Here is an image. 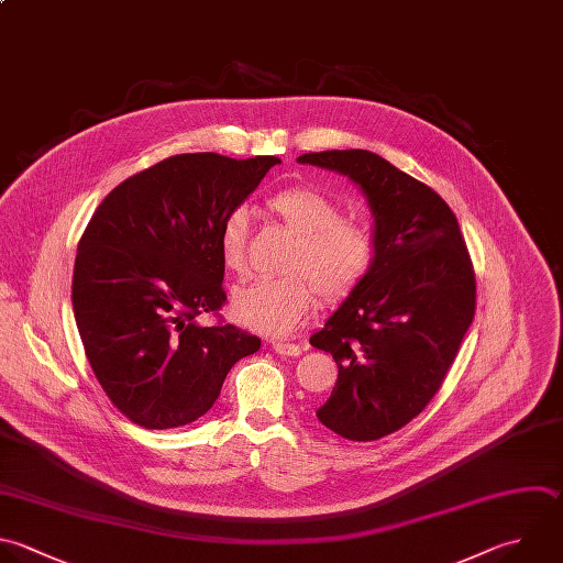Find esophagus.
<instances>
[{
    "mask_svg": "<svg viewBox=\"0 0 563 563\" xmlns=\"http://www.w3.org/2000/svg\"><path fill=\"white\" fill-rule=\"evenodd\" d=\"M273 350H275L279 356H299V354H301V345H297V343H284V341L273 343Z\"/></svg>",
    "mask_w": 563,
    "mask_h": 563,
    "instance_id": "1",
    "label": "esophagus"
}]
</instances>
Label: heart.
I'll use <instances>...</instances> for the list:
<instances>
[{"label": "heart", "instance_id": "obj_1", "mask_svg": "<svg viewBox=\"0 0 563 563\" xmlns=\"http://www.w3.org/2000/svg\"><path fill=\"white\" fill-rule=\"evenodd\" d=\"M268 209L297 238L290 275L255 279L233 292L231 312L249 330L286 336L317 303V288L328 301L345 299L372 271L374 238L358 224L341 220V207L312 187H288L268 200ZM249 216L235 209L220 233V255L231 273L246 268Z\"/></svg>", "mask_w": 563, "mask_h": 563}]
</instances>
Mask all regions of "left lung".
Returning <instances> with one entry per match:
<instances>
[{
  "mask_svg": "<svg viewBox=\"0 0 563 563\" xmlns=\"http://www.w3.org/2000/svg\"><path fill=\"white\" fill-rule=\"evenodd\" d=\"M350 178L372 211L376 257L310 345L339 378L317 418L347 440H378L440 389L475 312V275L457 220L427 185L365 150L303 154Z\"/></svg>",
  "mask_w": 563,
  "mask_h": 563,
  "instance_id": "left-lung-1",
  "label": "left lung"
}]
</instances>
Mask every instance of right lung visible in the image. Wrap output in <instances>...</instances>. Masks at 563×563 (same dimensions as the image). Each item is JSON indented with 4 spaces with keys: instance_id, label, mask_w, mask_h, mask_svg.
<instances>
[{
    "instance_id": "right-lung-1",
    "label": "right lung",
    "mask_w": 563,
    "mask_h": 563,
    "mask_svg": "<svg viewBox=\"0 0 563 563\" xmlns=\"http://www.w3.org/2000/svg\"><path fill=\"white\" fill-rule=\"evenodd\" d=\"M277 156H172L121 183L95 211L77 249L73 308L86 356L110 400L145 429L205 416L229 369L260 350L222 308L220 233Z\"/></svg>"
}]
</instances>
